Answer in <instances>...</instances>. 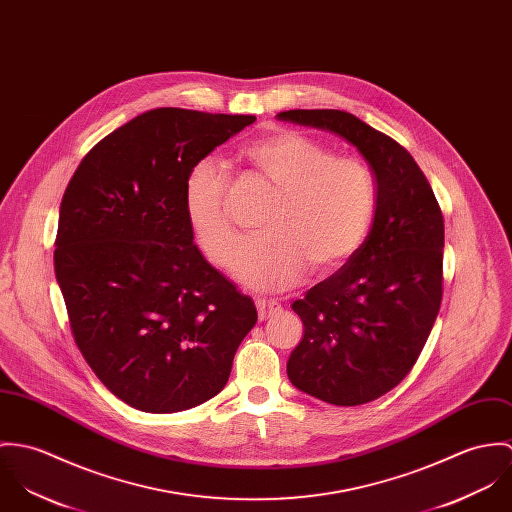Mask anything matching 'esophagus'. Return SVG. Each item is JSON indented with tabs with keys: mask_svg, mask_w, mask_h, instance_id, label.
<instances>
[{
	"mask_svg": "<svg viewBox=\"0 0 512 512\" xmlns=\"http://www.w3.org/2000/svg\"><path fill=\"white\" fill-rule=\"evenodd\" d=\"M283 310V306L277 300H267V298H259L257 300V312H259V320H269L273 316H277Z\"/></svg>",
	"mask_w": 512,
	"mask_h": 512,
	"instance_id": "esophagus-1",
	"label": "esophagus"
}]
</instances>
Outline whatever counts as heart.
<instances>
[{
    "label": "heart",
    "mask_w": 512,
    "mask_h": 512,
    "mask_svg": "<svg viewBox=\"0 0 512 512\" xmlns=\"http://www.w3.org/2000/svg\"><path fill=\"white\" fill-rule=\"evenodd\" d=\"M245 161L277 190L261 229L233 255L235 277L255 290L300 283L308 267L328 275L365 243L377 210V178L369 163L304 133L279 129L243 149ZM231 176L212 157L186 176L184 210L206 255L228 265L237 239L229 212Z\"/></svg>",
    "instance_id": "obj_1"
}]
</instances>
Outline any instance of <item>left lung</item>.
<instances>
[{
  "label": "left lung",
  "instance_id": "1",
  "mask_svg": "<svg viewBox=\"0 0 512 512\" xmlns=\"http://www.w3.org/2000/svg\"><path fill=\"white\" fill-rule=\"evenodd\" d=\"M279 119L349 141L377 178V210L361 249L292 310L304 338L290 383L336 406L383 397L408 375L444 292V216L424 172L389 135L341 110H288Z\"/></svg>",
  "mask_w": 512,
  "mask_h": 512
}]
</instances>
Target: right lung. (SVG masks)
I'll use <instances>...</instances> for the list:
<instances>
[{"label":"right lung","instance_id":"obj_1","mask_svg":"<svg viewBox=\"0 0 512 512\" xmlns=\"http://www.w3.org/2000/svg\"><path fill=\"white\" fill-rule=\"evenodd\" d=\"M255 115L157 108L106 135L70 178L55 273L74 341L125 404L155 414L216 397L257 322L194 245L190 169Z\"/></svg>","mask_w":512,"mask_h":512}]
</instances>
